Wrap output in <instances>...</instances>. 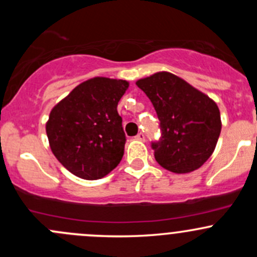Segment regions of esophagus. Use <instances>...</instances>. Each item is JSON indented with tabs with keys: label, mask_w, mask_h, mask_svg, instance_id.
Segmentation results:
<instances>
[{
	"label": "esophagus",
	"mask_w": 257,
	"mask_h": 257,
	"mask_svg": "<svg viewBox=\"0 0 257 257\" xmlns=\"http://www.w3.org/2000/svg\"><path fill=\"white\" fill-rule=\"evenodd\" d=\"M136 139H137V141H139V142H144V141H145V137H144V134H143V133H139L138 136L136 137Z\"/></svg>",
	"instance_id": "obj_1"
}]
</instances>
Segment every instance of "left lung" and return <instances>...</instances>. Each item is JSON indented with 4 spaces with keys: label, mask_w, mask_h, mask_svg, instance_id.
I'll return each instance as SVG.
<instances>
[{
    "label": "left lung",
    "mask_w": 257,
    "mask_h": 257,
    "mask_svg": "<svg viewBox=\"0 0 257 257\" xmlns=\"http://www.w3.org/2000/svg\"><path fill=\"white\" fill-rule=\"evenodd\" d=\"M136 83L153 103L160 120L162 141L153 144L158 164L175 174L199 169L214 153L221 132L216 103L167 71Z\"/></svg>",
    "instance_id": "left-lung-1"
}]
</instances>
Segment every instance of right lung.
Instances as JSON below:
<instances>
[{"label": "right lung", "instance_id": "1", "mask_svg": "<svg viewBox=\"0 0 257 257\" xmlns=\"http://www.w3.org/2000/svg\"><path fill=\"white\" fill-rule=\"evenodd\" d=\"M129 82L94 77L57 103L46 123L54 157L76 177L102 179L119 164L125 134L116 105Z\"/></svg>", "mask_w": 257, "mask_h": 257}]
</instances>
